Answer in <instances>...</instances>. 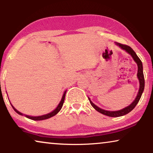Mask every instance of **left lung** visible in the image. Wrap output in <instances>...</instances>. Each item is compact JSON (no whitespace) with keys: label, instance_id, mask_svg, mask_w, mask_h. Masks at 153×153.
Returning <instances> with one entry per match:
<instances>
[{"label":"left lung","instance_id":"8db88e82","mask_svg":"<svg viewBox=\"0 0 153 153\" xmlns=\"http://www.w3.org/2000/svg\"><path fill=\"white\" fill-rule=\"evenodd\" d=\"M116 45L121 48L123 50H125L126 52H127L129 54H131V56L133 57L134 60L136 62V64L138 65V73H137V76L138 80H139V82H140V87H139V91H138V93L137 94V97H136V99L133 101V103H131V105H129V106L125 108L123 110H120V111H105V110H103L100 108L97 107V105L94 104V103L91 102L90 101V99H89V102H90L91 105H92V107L94 108L96 111H97L99 113H101V114H103V115L109 116V117H120V116H123L126 115V114L129 113V112H131L132 110H133L134 108L136 107V104H137L138 101H139L140 97H141L142 93L144 90V86H145V80H144V75H143V65H142V62L141 61L138 56L136 55V52L132 50L131 48H130L129 46L127 45H124V44H121L120 42H115Z\"/></svg>","mask_w":153,"mask_h":153}]
</instances>
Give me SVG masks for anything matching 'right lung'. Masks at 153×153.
Returning <instances> with one entry per match:
<instances>
[{
  "label": "right lung",
  "mask_w": 153,
  "mask_h": 153,
  "mask_svg": "<svg viewBox=\"0 0 153 153\" xmlns=\"http://www.w3.org/2000/svg\"><path fill=\"white\" fill-rule=\"evenodd\" d=\"M66 91H65V92L64 93V95H63L62 100H61L59 104L58 105V106L56 107V108L54 110V111H53L52 112H51V113L47 114V115H41V116H38V117H33V116H28V115H26L25 116H26V117L29 118V119H30V120H46V119H48V118H50V117H53V116H54L55 115H56V114H57L60 111V110L62 109V108L63 106V104H64V102L65 96H66ZM12 107L13 108V109L15 110V111L16 112V113H17L18 114H19V115H23V114L21 113H20V112L18 111L17 109H15V108L13 107V105H12Z\"/></svg>",
  "instance_id": "1"
}]
</instances>
